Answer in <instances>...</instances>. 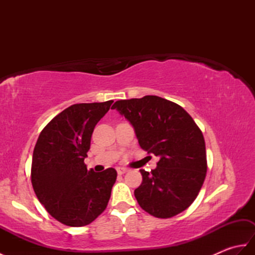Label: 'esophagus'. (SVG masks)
Listing matches in <instances>:
<instances>
[{
    "label": "esophagus",
    "instance_id": "34e87169",
    "mask_svg": "<svg viewBox=\"0 0 255 255\" xmlns=\"http://www.w3.org/2000/svg\"><path fill=\"white\" fill-rule=\"evenodd\" d=\"M128 170L126 169V167H117V173L119 175H122V174H125V173H126Z\"/></svg>",
    "mask_w": 255,
    "mask_h": 255
}]
</instances>
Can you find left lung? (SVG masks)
<instances>
[{"mask_svg":"<svg viewBox=\"0 0 255 255\" xmlns=\"http://www.w3.org/2000/svg\"><path fill=\"white\" fill-rule=\"evenodd\" d=\"M134 128L138 142L159 156L154 170H140L142 182L134 197L156 218H171L196 199L207 172L203 132L191 115L155 95L117 101L113 105Z\"/></svg>","mask_w":255,"mask_h":255,"instance_id":"obj_1","label":"left lung"}]
</instances>
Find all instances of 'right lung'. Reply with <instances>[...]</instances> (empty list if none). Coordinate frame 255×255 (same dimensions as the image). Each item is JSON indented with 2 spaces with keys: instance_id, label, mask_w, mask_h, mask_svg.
I'll use <instances>...</instances> for the list:
<instances>
[{
  "instance_id": "1",
  "label": "right lung",
  "mask_w": 255,
  "mask_h": 255,
  "mask_svg": "<svg viewBox=\"0 0 255 255\" xmlns=\"http://www.w3.org/2000/svg\"><path fill=\"white\" fill-rule=\"evenodd\" d=\"M114 101L66 108L42 129L32 153L30 178L37 198L53 218L70 227L94 221L107 207L117 172L88 170L95 125Z\"/></svg>"
}]
</instances>
